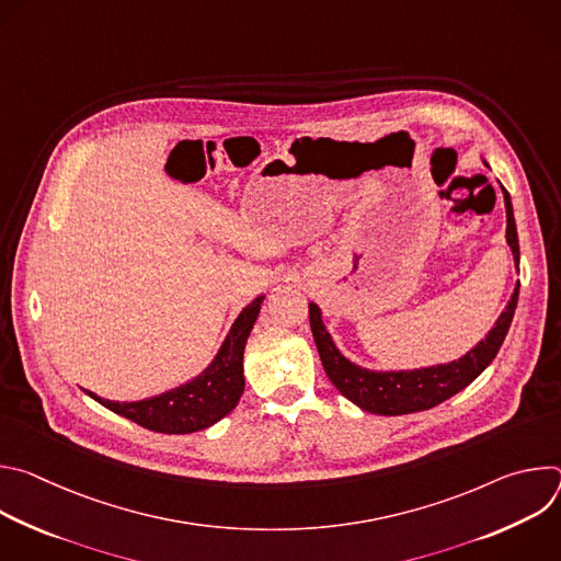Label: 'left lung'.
Here are the masks:
<instances>
[{
  "label": "left lung",
  "instance_id": "obj_1",
  "mask_svg": "<svg viewBox=\"0 0 561 561\" xmlns=\"http://www.w3.org/2000/svg\"><path fill=\"white\" fill-rule=\"evenodd\" d=\"M504 204H506V242L513 251L515 266L519 271V239H517V226L513 215V204L508 191L502 186ZM519 297V282L515 286V293L500 314L495 327L486 335V340L479 342L472 351H468L463 357L437 364L428 368H415V370H368L351 359H346L331 333L324 327L322 310L317 304H308V317H310V331L319 351V359L324 364V370L333 386L346 397L355 407H359L366 413L375 415H409L428 411L448 397L457 394L461 388H466L472 379H477L486 370V366L495 359L497 351L504 344V337L511 329L513 314L517 308Z\"/></svg>",
  "mask_w": 561,
  "mask_h": 561
}]
</instances>
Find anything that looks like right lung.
Segmentation results:
<instances>
[{
	"label": "right lung",
	"instance_id": "right-lung-1",
	"mask_svg": "<svg viewBox=\"0 0 561 561\" xmlns=\"http://www.w3.org/2000/svg\"><path fill=\"white\" fill-rule=\"evenodd\" d=\"M264 295L253 299L230 327L219 353L210 366L195 379L139 402H111L87 390L108 411L167 435H186L204 431L226 417L244 392V348L260 314Z\"/></svg>",
	"mask_w": 561,
	"mask_h": 561
}]
</instances>
